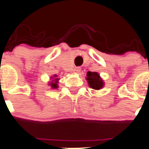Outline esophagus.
<instances>
[{
    "label": "esophagus",
    "instance_id": "1",
    "mask_svg": "<svg viewBox=\"0 0 149 149\" xmlns=\"http://www.w3.org/2000/svg\"><path fill=\"white\" fill-rule=\"evenodd\" d=\"M73 71H74V73H79V72L81 71V68L80 67L75 68L74 70H73Z\"/></svg>",
    "mask_w": 149,
    "mask_h": 149
}]
</instances>
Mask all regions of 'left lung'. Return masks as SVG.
<instances>
[{
    "label": "left lung",
    "mask_w": 149,
    "mask_h": 149,
    "mask_svg": "<svg viewBox=\"0 0 149 149\" xmlns=\"http://www.w3.org/2000/svg\"><path fill=\"white\" fill-rule=\"evenodd\" d=\"M86 80L88 81V84L92 89L95 90H98L103 87L104 82L100 78V75L97 72L88 71L86 73Z\"/></svg>",
    "instance_id": "1"
}]
</instances>
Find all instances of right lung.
I'll use <instances>...</instances> for the list:
<instances>
[{
    "instance_id": "obj_1",
    "label": "right lung",
    "mask_w": 149,
    "mask_h": 149,
    "mask_svg": "<svg viewBox=\"0 0 149 149\" xmlns=\"http://www.w3.org/2000/svg\"><path fill=\"white\" fill-rule=\"evenodd\" d=\"M57 76H56V75H54V77H57ZM58 79H53L52 81H50V83L49 84L50 85V86L52 87V89H57V87H58V84H57V83H58Z\"/></svg>"
}]
</instances>
